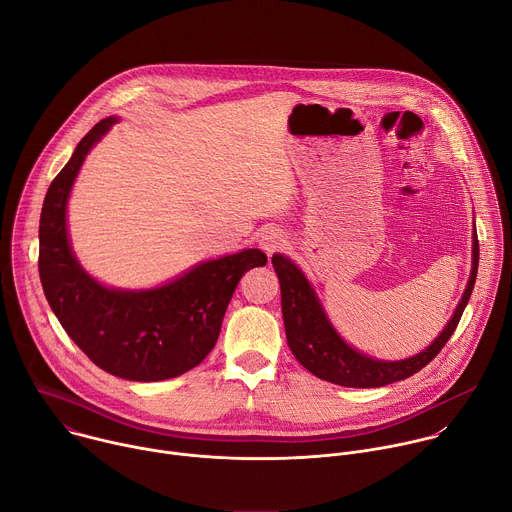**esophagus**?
I'll list each match as a JSON object with an SVG mask.
<instances>
[{
	"label": "esophagus",
	"mask_w": 512,
	"mask_h": 512,
	"mask_svg": "<svg viewBox=\"0 0 512 512\" xmlns=\"http://www.w3.org/2000/svg\"><path fill=\"white\" fill-rule=\"evenodd\" d=\"M259 245L261 249L267 253V255H273L281 249L287 247V237L283 235V231L279 229H267L261 233V239H259Z\"/></svg>",
	"instance_id": "esophagus-1"
}]
</instances>
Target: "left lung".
<instances>
[{
	"mask_svg": "<svg viewBox=\"0 0 512 512\" xmlns=\"http://www.w3.org/2000/svg\"><path fill=\"white\" fill-rule=\"evenodd\" d=\"M478 251V237L474 229L472 271L456 312L452 314L448 326L440 332V336H437L425 350L403 360H379L362 354L354 350L350 344H346L330 324L312 283L306 279L302 269L285 255L275 253L271 263L281 285V314L291 354H294L302 367L308 369L312 375L340 387L373 389L415 375L437 356V352L446 346V342L454 334L464 314V308L472 296L478 273Z\"/></svg>",
	"mask_w": 512,
	"mask_h": 512,
	"instance_id": "1",
	"label": "left lung"
}]
</instances>
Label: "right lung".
<instances>
[{"label":"right lung","mask_w":512,"mask_h":512,"mask_svg":"<svg viewBox=\"0 0 512 512\" xmlns=\"http://www.w3.org/2000/svg\"><path fill=\"white\" fill-rule=\"evenodd\" d=\"M117 123L101 119L52 180L40 214L38 271L44 296L66 334L99 369L119 379L154 383L184 375L214 348L241 277L267 263L243 249L198 263L152 289H115L91 277L72 253L66 202L93 145Z\"/></svg>","instance_id":"add662e5"}]
</instances>
